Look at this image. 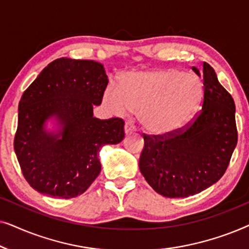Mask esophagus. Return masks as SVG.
Here are the masks:
<instances>
[{
  "instance_id": "34e87169",
  "label": "esophagus",
  "mask_w": 249,
  "mask_h": 249,
  "mask_svg": "<svg viewBox=\"0 0 249 249\" xmlns=\"http://www.w3.org/2000/svg\"><path fill=\"white\" fill-rule=\"evenodd\" d=\"M135 131H136L135 125L132 124H130V122H125V124H124V132H125V135H130V134H132V132H135Z\"/></svg>"
}]
</instances>
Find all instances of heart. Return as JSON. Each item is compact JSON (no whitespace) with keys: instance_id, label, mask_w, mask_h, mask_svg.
<instances>
[{"instance_id":"heart-1","label":"heart","mask_w":249,"mask_h":249,"mask_svg":"<svg viewBox=\"0 0 249 249\" xmlns=\"http://www.w3.org/2000/svg\"><path fill=\"white\" fill-rule=\"evenodd\" d=\"M202 80L176 69L135 70L110 86L104 103L115 113L137 112L142 127L153 135H171L185 127L203 98Z\"/></svg>"}]
</instances>
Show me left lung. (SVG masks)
Returning <instances> with one entry per match:
<instances>
[{"label":"left lung","mask_w":249,"mask_h":249,"mask_svg":"<svg viewBox=\"0 0 249 249\" xmlns=\"http://www.w3.org/2000/svg\"><path fill=\"white\" fill-rule=\"evenodd\" d=\"M203 85L202 108L185 127L171 135L142 134L139 169L148 185L169 198L195 195L215 183L237 145L233 98L206 62Z\"/></svg>","instance_id":"8db88e82"}]
</instances>
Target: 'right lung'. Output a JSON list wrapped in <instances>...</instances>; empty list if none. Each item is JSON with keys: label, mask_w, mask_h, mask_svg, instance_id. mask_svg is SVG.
I'll return each instance as SVG.
<instances>
[{"label": "right lung", "mask_w": 249, "mask_h": 249, "mask_svg": "<svg viewBox=\"0 0 249 249\" xmlns=\"http://www.w3.org/2000/svg\"><path fill=\"white\" fill-rule=\"evenodd\" d=\"M107 84L102 63L60 57L23 91L13 146L23 177L38 193L57 198L81 195L101 172L100 148L124 139L121 118L93 117ZM52 116L61 124L59 134L43 129Z\"/></svg>", "instance_id": "right-lung-1"}]
</instances>
